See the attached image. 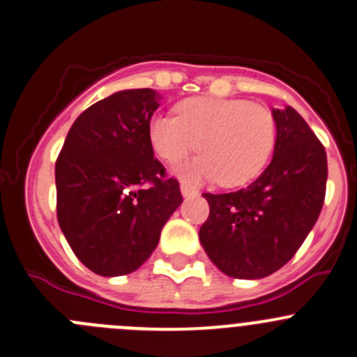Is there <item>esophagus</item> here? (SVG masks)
<instances>
[{"mask_svg": "<svg viewBox=\"0 0 357 357\" xmlns=\"http://www.w3.org/2000/svg\"><path fill=\"white\" fill-rule=\"evenodd\" d=\"M181 192L184 198H189V196H195L196 195V189H192L191 185L188 184H181Z\"/></svg>", "mask_w": 357, "mask_h": 357, "instance_id": "obj_1", "label": "esophagus"}]
</instances>
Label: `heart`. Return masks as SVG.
<instances>
[{"label":"heart","mask_w":357,"mask_h":357,"mask_svg":"<svg viewBox=\"0 0 357 357\" xmlns=\"http://www.w3.org/2000/svg\"><path fill=\"white\" fill-rule=\"evenodd\" d=\"M149 140L161 159L175 162L195 149V158L175 166L182 181H219L235 188L263 169L275 144L270 110L243 100L188 98L176 105V117L155 115Z\"/></svg>","instance_id":"b5f03b06"}]
</instances>
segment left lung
<instances>
[{
  "label": "left lung",
  "instance_id": "8db88e82",
  "mask_svg": "<svg viewBox=\"0 0 357 357\" xmlns=\"http://www.w3.org/2000/svg\"><path fill=\"white\" fill-rule=\"evenodd\" d=\"M273 158L245 189L210 195V215L199 227L206 256L233 278H263L296 254L314 227L326 195L328 161L305 119L273 108Z\"/></svg>",
  "mask_w": 357,
  "mask_h": 357
}]
</instances>
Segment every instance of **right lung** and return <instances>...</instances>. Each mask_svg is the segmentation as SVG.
<instances>
[{
    "label": "right lung",
    "mask_w": 357,
    "mask_h": 357,
    "mask_svg": "<svg viewBox=\"0 0 357 357\" xmlns=\"http://www.w3.org/2000/svg\"><path fill=\"white\" fill-rule=\"evenodd\" d=\"M154 89H126L84 110L56 162L57 220L75 256L101 277L138 270L182 203L154 159Z\"/></svg>",
    "instance_id": "obj_1"
}]
</instances>
